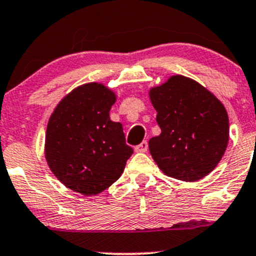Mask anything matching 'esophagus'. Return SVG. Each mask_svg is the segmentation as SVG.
Segmentation results:
<instances>
[{
	"label": "esophagus",
	"mask_w": 256,
	"mask_h": 256,
	"mask_svg": "<svg viewBox=\"0 0 256 256\" xmlns=\"http://www.w3.org/2000/svg\"><path fill=\"white\" fill-rule=\"evenodd\" d=\"M147 150H148V143L146 141L141 142L138 146L134 147V150H136L137 153H144V152H147Z\"/></svg>",
	"instance_id": "1"
}]
</instances>
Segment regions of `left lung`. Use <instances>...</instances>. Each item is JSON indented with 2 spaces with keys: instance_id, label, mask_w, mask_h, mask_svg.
<instances>
[{
  "instance_id": "8db88e82",
  "label": "left lung",
  "mask_w": 256,
  "mask_h": 256,
  "mask_svg": "<svg viewBox=\"0 0 256 256\" xmlns=\"http://www.w3.org/2000/svg\"><path fill=\"white\" fill-rule=\"evenodd\" d=\"M150 98L162 134L150 140L152 158L166 176L186 182L218 166L230 138L222 103L192 78L174 75L152 87Z\"/></svg>"
}]
</instances>
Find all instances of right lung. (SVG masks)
<instances>
[{"mask_svg":"<svg viewBox=\"0 0 256 256\" xmlns=\"http://www.w3.org/2000/svg\"><path fill=\"white\" fill-rule=\"evenodd\" d=\"M116 96L98 82L69 92L47 125L44 158L62 184L84 196L103 192L122 176L132 148L109 118Z\"/></svg>","mask_w":256,"mask_h":256,"instance_id":"1","label":"right lung"}]
</instances>
